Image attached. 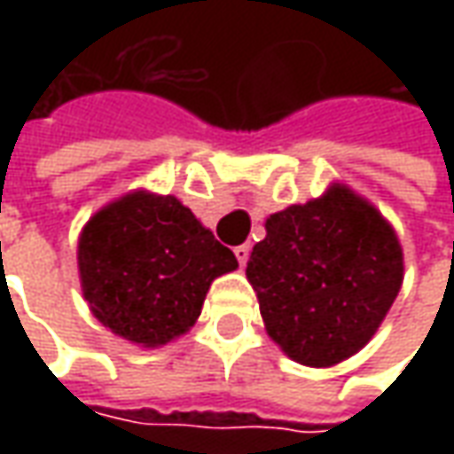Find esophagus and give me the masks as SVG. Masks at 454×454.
I'll return each mask as SVG.
<instances>
[{
    "mask_svg": "<svg viewBox=\"0 0 454 454\" xmlns=\"http://www.w3.org/2000/svg\"><path fill=\"white\" fill-rule=\"evenodd\" d=\"M235 257L237 262H239V268H245V265H247V257H250V245H239V247H235Z\"/></svg>",
    "mask_w": 454,
    "mask_h": 454,
    "instance_id": "obj_1",
    "label": "esophagus"
}]
</instances>
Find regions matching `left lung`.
<instances>
[{"instance_id":"left-lung-1","label":"left lung","mask_w":454,"mask_h":454,"mask_svg":"<svg viewBox=\"0 0 454 454\" xmlns=\"http://www.w3.org/2000/svg\"><path fill=\"white\" fill-rule=\"evenodd\" d=\"M247 280L265 331L293 361L328 369L374 339L404 280L402 242L374 204L333 182L265 219Z\"/></svg>"}]
</instances>
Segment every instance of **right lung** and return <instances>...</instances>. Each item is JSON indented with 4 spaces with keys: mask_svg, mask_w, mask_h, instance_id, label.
<instances>
[{
    "mask_svg": "<svg viewBox=\"0 0 454 454\" xmlns=\"http://www.w3.org/2000/svg\"><path fill=\"white\" fill-rule=\"evenodd\" d=\"M232 270V250L189 207L149 189L100 207L78 237L80 288L90 313L141 348L184 336L200 318L209 286Z\"/></svg>",
    "mask_w": 454,
    "mask_h": 454,
    "instance_id": "obj_1",
    "label": "right lung"
}]
</instances>
